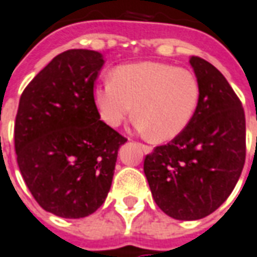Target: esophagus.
<instances>
[{
	"mask_svg": "<svg viewBox=\"0 0 257 257\" xmlns=\"http://www.w3.org/2000/svg\"><path fill=\"white\" fill-rule=\"evenodd\" d=\"M140 147L143 148V151L145 154H151L152 152V147H149V145H145V144H140Z\"/></svg>",
	"mask_w": 257,
	"mask_h": 257,
	"instance_id": "1",
	"label": "esophagus"
}]
</instances>
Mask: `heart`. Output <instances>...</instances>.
<instances>
[{"instance_id": "b5f03b06", "label": "heart", "mask_w": 257, "mask_h": 257, "mask_svg": "<svg viewBox=\"0 0 257 257\" xmlns=\"http://www.w3.org/2000/svg\"><path fill=\"white\" fill-rule=\"evenodd\" d=\"M199 81L188 69L161 62L117 67L94 88L101 119L110 127L133 113L137 127L158 141L172 140L190 124L199 103Z\"/></svg>"}]
</instances>
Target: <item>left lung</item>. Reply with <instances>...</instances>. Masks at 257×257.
I'll return each instance as SVG.
<instances>
[{
    "mask_svg": "<svg viewBox=\"0 0 257 257\" xmlns=\"http://www.w3.org/2000/svg\"><path fill=\"white\" fill-rule=\"evenodd\" d=\"M201 88L190 124L145 156L144 173L156 205L177 220H199L230 196L245 163V113L212 63L191 56Z\"/></svg>",
    "mask_w": 257,
    "mask_h": 257,
    "instance_id": "left-lung-1",
    "label": "left lung"
}]
</instances>
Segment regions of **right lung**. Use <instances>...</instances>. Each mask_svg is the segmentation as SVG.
I'll return each instance as SVG.
<instances>
[{"mask_svg": "<svg viewBox=\"0 0 257 257\" xmlns=\"http://www.w3.org/2000/svg\"><path fill=\"white\" fill-rule=\"evenodd\" d=\"M102 54L69 50L29 83L15 120L22 177L47 212L90 216L112 185L117 151L127 141L103 123L94 101Z\"/></svg>", "mask_w": 257, "mask_h": 257, "instance_id": "obj_1", "label": "right lung"}]
</instances>
